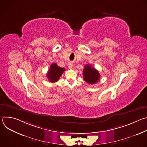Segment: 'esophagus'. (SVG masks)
Listing matches in <instances>:
<instances>
[{"label": "esophagus", "instance_id": "1", "mask_svg": "<svg viewBox=\"0 0 147 147\" xmlns=\"http://www.w3.org/2000/svg\"><path fill=\"white\" fill-rule=\"evenodd\" d=\"M73 66V63L72 62H69L68 63V67L69 69H71Z\"/></svg>", "mask_w": 147, "mask_h": 147}]
</instances>
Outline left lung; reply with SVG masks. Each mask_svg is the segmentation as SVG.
Instances as JSON below:
<instances>
[{
	"instance_id": "8db88e82",
	"label": "left lung",
	"mask_w": 147,
	"mask_h": 147,
	"mask_svg": "<svg viewBox=\"0 0 147 147\" xmlns=\"http://www.w3.org/2000/svg\"><path fill=\"white\" fill-rule=\"evenodd\" d=\"M83 77L85 81L88 84H93L98 81L100 75L97 70L90 65H87L83 69Z\"/></svg>"
}]
</instances>
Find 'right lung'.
Instances as JSON below:
<instances>
[{
	"mask_svg": "<svg viewBox=\"0 0 147 147\" xmlns=\"http://www.w3.org/2000/svg\"><path fill=\"white\" fill-rule=\"evenodd\" d=\"M65 69L57 66L56 63H52L47 73V77L51 82H55L58 81Z\"/></svg>",
	"mask_w": 147,
	"mask_h": 147,
	"instance_id": "obj_1",
	"label": "right lung"
}]
</instances>
